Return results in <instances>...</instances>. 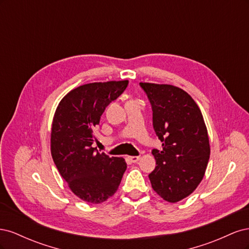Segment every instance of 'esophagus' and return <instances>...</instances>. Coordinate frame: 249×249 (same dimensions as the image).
I'll return each instance as SVG.
<instances>
[{"label":"esophagus","mask_w":249,"mask_h":249,"mask_svg":"<svg viewBox=\"0 0 249 249\" xmlns=\"http://www.w3.org/2000/svg\"><path fill=\"white\" fill-rule=\"evenodd\" d=\"M129 159H130V161L132 163H136V162H138L140 160V157L139 156H133V157H130Z\"/></svg>","instance_id":"1"}]
</instances>
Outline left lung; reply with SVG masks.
I'll return each mask as SVG.
<instances>
[{"label":"left lung","instance_id":"left-lung-1","mask_svg":"<svg viewBox=\"0 0 249 249\" xmlns=\"http://www.w3.org/2000/svg\"><path fill=\"white\" fill-rule=\"evenodd\" d=\"M153 110V126L162 142L154 148L156 168L148 175L153 189L169 202L190 195L205 176L210 158L208 131L197 104L172 85L139 83Z\"/></svg>","mask_w":249,"mask_h":249}]
</instances>
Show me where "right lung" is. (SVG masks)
<instances>
[{"label": "right lung", "instance_id": "1", "mask_svg": "<svg viewBox=\"0 0 249 249\" xmlns=\"http://www.w3.org/2000/svg\"><path fill=\"white\" fill-rule=\"evenodd\" d=\"M129 81L89 83L67 93L58 105L52 124L51 152L71 190L82 200L101 203L117 190L126 169L123 158H110L93 147L94 132L108 105Z\"/></svg>", "mask_w": 249, "mask_h": 249}]
</instances>
